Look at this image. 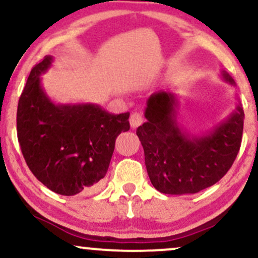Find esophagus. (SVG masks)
Here are the masks:
<instances>
[{
    "mask_svg": "<svg viewBox=\"0 0 258 258\" xmlns=\"http://www.w3.org/2000/svg\"><path fill=\"white\" fill-rule=\"evenodd\" d=\"M142 122H143V117H142V115L139 114V112H133L131 117H130V123H131L132 128H137L138 126L142 125Z\"/></svg>",
    "mask_w": 258,
    "mask_h": 258,
    "instance_id": "esophagus-1",
    "label": "esophagus"
}]
</instances>
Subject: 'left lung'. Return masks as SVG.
Segmentation results:
<instances>
[{"instance_id":"1","label":"left lung","mask_w":258,"mask_h":258,"mask_svg":"<svg viewBox=\"0 0 258 258\" xmlns=\"http://www.w3.org/2000/svg\"><path fill=\"white\" fill-rule=\"evenodd\" d=\"M221 76L235 86L227 72ZM177 108L176 93H153L144 109L147 121L137 128V136L154 188L164 194H195L217 183L232 167L240 149L244 110L238 99L223 121L201 135H191L177 121Z\"/></svg>"}]
</instances>
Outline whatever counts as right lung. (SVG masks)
<instances>
[{
    "mask_svg": "<svg viewBox=\"0 0 258 258\" xmlns=\"http://www.w3.org/2000/svg\"><path fill=\"white\" fill-rule=\"evenodd\" d=\"M53 59L46 55L29 75L18 103V141L34 176L54 193L73 197L104 178L116 137L130 130V112L111 114L94 103L53 102L41 78Z\"/></svg>",
    "mask_w": 258,
    "mask_h": 258,
    "instance_id": "obj_1",
    "label": "right lung"
}]
</instances>
